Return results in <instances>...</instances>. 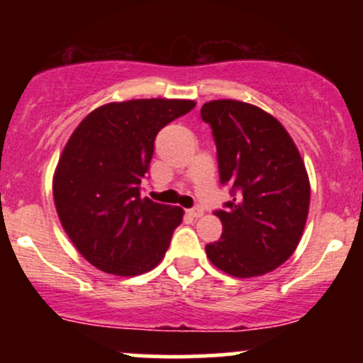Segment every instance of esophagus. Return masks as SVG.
Here are the masks:
<instances>
[{
    "label": "esophagus",
    "instance_id": "obj_1",
    "mask_svg": "<svg viewBox=\"0 0 363 363\" xmlns=\"http://www.w3.org/2000/svg\"><path fill=\"white\" fill-rule=\"evenodd\" d=\"M203 213H205V211H203L201 208H191V210H187V215L193 216V218H201Z\"/></svg>",
    "mask_w": 363,
    "mask_h": 363
}]
</instances>
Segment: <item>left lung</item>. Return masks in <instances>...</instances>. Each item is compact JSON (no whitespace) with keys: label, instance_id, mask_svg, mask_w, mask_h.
Masks as SVG:
<instances>
[{"label":"left lung","instance_id":"left-lung-1","mask_svg":"<svg viewBox=\"0 0 363 363\" xmlns=\"http://www.w3.org/2000/svg\"><path fill=\"white\" fill-rule=\"evenodd\" d=\"M201 118L213 131L220 182L237 196L215 211L223 232L205 247L208 259L235 278L273 272L297 249L309 213L298 148L280 121L252 104L210 101Z\"/></svg>","mask_w":363,"mask_h":363}]
</instances>
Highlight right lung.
Returning <instances> with one entry per match:
<instances>
[{
  "mask_svg": "<svg viewBox=\"0 0 363 363\" xmlns=\"http://www.w3.org/2000/svg\"><path fill=\"white\" fill-rule=\"evenodd\" d=\"M196 106L182 99H135L91 111L62 150L52 194L62 228L101 272L136 277L167 252L182 208L140 196L157 133Z\"/></svg>",
  "mask_w": 363,
  "mask_h": 363,
  "instance_id": "obj_1",
  "label": "right lung"
}]
</instances>
